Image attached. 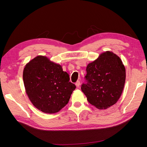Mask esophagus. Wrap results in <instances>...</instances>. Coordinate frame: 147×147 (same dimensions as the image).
I'll list each match as a JSON object with an SVG mask.
<instances>
[{
    "instance_id": "esophagus-1",
    "label": "esophagus",
    "mask_w": 147,
    "mask_h": 147,
    "mask_svg": "<svg viewBox=\"0 0 147 147\" xmlns=\"http://www.w3.org/2000/svg\"><path fill=\"white\" fill-rule=\"evenodd\" d=\"M75 85H76V86L77 88H78L80 86V82L79 80L77 81L76 83H75Z\"/></svg>"
}]
</instances>
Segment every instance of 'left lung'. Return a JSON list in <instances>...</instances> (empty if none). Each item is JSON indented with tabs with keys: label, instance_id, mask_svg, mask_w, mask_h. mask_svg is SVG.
Here are the masks:
<instances>
[{
	"label": "left lung",
	"instance_id": "obj_1",
	"mask_svg": "<svg viewBox=\"0 0 147 147\" xmlns=\"http://www.w3.org/2000/svg\"><path fill=\"white\" fill-rule=\"evenodd\" d=\"M85 83L82 91L88 101L99 109H107L117 103L126 80V70L121 59L106 51L86 67Z\"/></svg>",
	"mask_w": 147,
	"mask_h": 147
}]
</instances>
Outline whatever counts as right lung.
I'll return each instance as SVG.
<instances>
[{
	"instance_id": "obj_1",
	"label": "right lung",
	"mask_w": 147,
	"mask_h": 147,
	"mask_svg": "<svg viewBox=\"0 0 147 147\" xmlns=\"http://www.w3.org/2000/svg\"><path fill=\"white\" fill-rule=\"evenodd\" d=\"M69 74L59 64L45 56H38L26 65L23 81L32 104L42 112H59L69 101L76 86L69 82Z\"/></svg>"
}]
</instances>
